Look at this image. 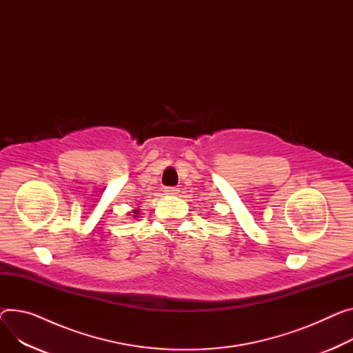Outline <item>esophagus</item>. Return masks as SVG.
I'll list each match as a JSON object with an SVG mask.
<instances>
[{"instance_id":"34e87169","label":"esophagus","mask_w":353,"mask_h":353,"mask_svg":"<svg viewBox=\"0 0 353 353\" xmlns=\"http://www.w3.org/2000/svg\"><path fill=\"white\" fill-rule=\"evenodd\" d=\"M164 192H165V195H176L179 192V188H176V186H167Z\"/></svg>"}]
</instances>
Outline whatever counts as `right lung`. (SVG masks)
Returning <instances> with one entry per match:
<instances>
[{"label": "right lung", "instance_id": "obj_1", "mask_svg": "<svg viewBox=\"0 0 353 353\" xmlns=\"http://www.w3.org/2000/svg\"><path fill=\"white\" fill-rule=\"evenodd\" d=\"M134 213H135V214H137V213H139V210H134Z\"/></svg>", "mask_w": 353, "mask_h": 353}]
</instances>
